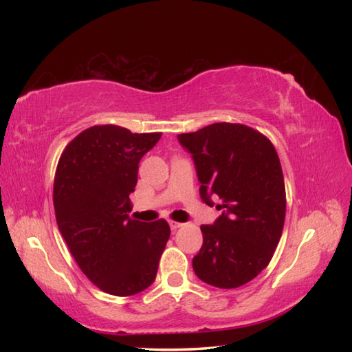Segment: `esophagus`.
Masks as SVG:
<instances>
[{
	"label": "esophagus",
	"instance_id": "1",
	"mask_svg": "<svg viewBox=\"0 0 352 352\" xmlns=\"http://www.w3.org/2000/svg\"><path fill=\"white\" fill-rule=\"evenodd\" d=\"M169 226H170V230H178L180 226H183V223L175 222V220H169Z\"/></svg>",
	"mask_w": 352,
	"mask_h": 352
}]
</instances>
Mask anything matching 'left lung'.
I'll return each instance as SVG.
<instances>
[{
	"label": "left lung",
	"mask_w": 352,
	"mask_h": 352,
	"mask_svg": "<svg viewBox=\"0 0 352 352\" xmlns=\"http://www.w3.org/2000/svg\"><path fill=\"white\" fill-rule=\"evenodd\" d=\"M190 153L200 182V197L222 214L201 225L204 245L192 269L201 281L236 289L269 265L283 234L285 188L281 163L272 142L242 124L216 122L177 136Z\"/></svg>",
	"instance_id": "1"
}]
</instances>
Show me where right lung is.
I'll use <instances>...</instances> for the list:
<instances>
[{"label":"right lung","mask_w":352,"mask_h":352,"mask_svg":"<svg viewBox=\"0 0 352 352\" xmlns=\"http://www.w3.org/2000/svg\"><path fill=\"white\" fill-rule=\"evenodd\" d=\"M162 133L118 126L83 130L65 148L54 180L58 231L77 265L100 290L130 296L155 281L169 241L166 220L129 217L141 158Z\"/></svg>","instance_id":"add662e5"}]
</instances>
